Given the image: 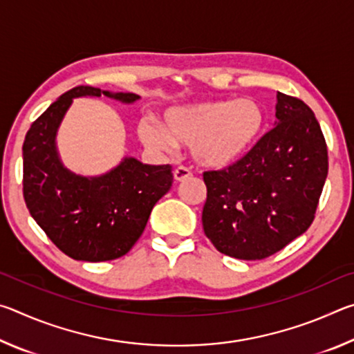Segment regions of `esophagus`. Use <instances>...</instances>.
<instances>
[{
  "instance_id": "34e87169",
  "label": "esophagus",
  "mask_w": 354,
  "mask_h": 354,
  "mask_svg": "<svg viewBox=\"0 0 354 354\" xmlns=\"http://www.w3.org/2000/svg\"><path fill=\"white\" fill-rule=\"evenodd\" d=\"M173 176H175L178 183H181L192 176V171L187 169V167H178V169L173 171Z\"/></svg>"
}]
</instances>
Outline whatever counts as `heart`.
Masks as SVG:
<instances>
[{
	"instance_id": "1",
	"label": "heart",
	"mask_w": 354,
	"mask_h": 354,
	"mask_svg": "<svg viewBox=\"0 0 354 354\" xmlns=\"http://www.w3.org/2000/svg\"><path fill=\"white\" fill-rule=\"evenodd\" d=\"M263 123L266 115L256 100L214 98L170 107L162 115V127L142 120L139 137L148 148L158 151L190 145L196 164L225 169L248 151Z\"/></svg>"
}]
</instances>
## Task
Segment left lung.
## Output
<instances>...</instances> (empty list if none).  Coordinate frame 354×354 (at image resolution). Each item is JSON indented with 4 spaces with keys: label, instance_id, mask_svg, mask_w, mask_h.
<instances>
[{
    "label": "left lung",
    "instance_id": "8db88e82",
    "mask_svg": "<svg viewBox=\"0 0 354 354\" xmlns=\"http://www.w3.org/2000/svg\"><path fill=\"white\" fill-rule=\"evenodd\" d=\"M274 111V128L245 158L203 175V230L236 259H263L301 236L326 181V143L310 107L278 92Z\"/></svg>",
    "mask_w": 354,
    "mask_h": 354
}]
</instances>
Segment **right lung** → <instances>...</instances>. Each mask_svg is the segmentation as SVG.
Wrapping results in <instances>:
<instances>
[{"mask_svg":"<svg viewBox=\"0 0 354 354\" xmlns=\"http://www.w3.org/2000/svg\"><path fill=\"white\" fill-rule=\"evenodd\" d=\"M104 97L133 104L140 97L77 86L31 124L23 143V195L32 218L53 243L76 261L122 257L139 241L153 207L173 184L171 165L124 156L109 171L82 176L64 165L57 131L75 98Z\"/></svg>","mask_w":354,"mask_h":354,"instance_id":"1","label":"right lung"}]
</instances>
